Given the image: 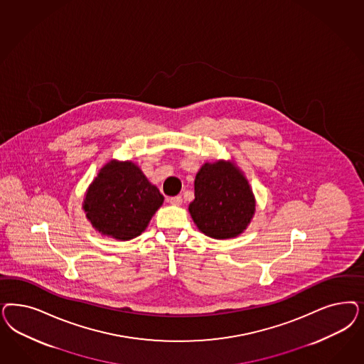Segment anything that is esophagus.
I'll list each match as a JSON object with an SVG mask.
<instances>
[{
	"label": "esophagus",
	"instance_id": "1",
	"mask_svg": "<svg viewBox=\"0 0 364 364\" xmlns=\"http://www.w3.org/2000/svg\"><path fill=\"white\" fill-rule=\"evenodd\" d=\"M168 202H170L171 205H174V206H181L183 200H182V197L176 196V197H171V198H168Z\"/></svg>",
	"mask_w": 364,
	"mask_h": 364
}]
</instances>
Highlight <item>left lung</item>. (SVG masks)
I'll list each match as a JSON object with an SVG mask.
<instances>
[{
    "instance_id": "8db88e82",
    "label": "left lung",
    "mask_w": 364,
    "mask_h": 364,
    "mask_svg": "<svg viewBox=\"0 0 364 364\" xmlns=\"http://www.w3.org/2000/svg\"><path fill=\"white\" fill-rule=\"evenodd\" d=\"M194 196L188 213L198 230L215 240L242 235L256 213L249 181L233 161L202 164L194 181Z\"/></svg>"
}]
</instances>
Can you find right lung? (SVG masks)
Masks as SVG:
<instances>
[{"label":"right lung","mask_w":364,"mask_h":364,"mask_svg":"<svg viewBox=\"0 0 364 364\" xmlns=\"http://www.w3.org/2000/svg\"><path fill=\"white\" fill-rule=\"evenodd\" d=\"M164 196L131 161H108L87 188L82 210L95 230L119 241L141 235Z\"/></svg>","instance_id":"obj_1"}]
</instances>
